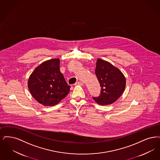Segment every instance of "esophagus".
Listing matches in <instances>:
<instances>
[{
	"mask_svg": "<svg viewBox=\"0 0 160 160\" xmlns=\"http://www.w3.org/2000/svg\"><path fill=\"white\" fill-rule=\"evenodd\" d=\"M75 85H83V83L82 82H81V81H78V82L75 83Z\"/></svg>",
	"mask_w": 160,
	"mask_h": 160,
	"instance_id": "obj_1",
	"label": "esophagus"
}]
</instances>
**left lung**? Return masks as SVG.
I'll return each mask as SVG.
<instances>
[{"label": "left lung", "instance_id": "8db88e82", "mask_svg": "<svg viewBox=\"0 0 160 160\" xmlns=\"http://www.w3.org/2000/svg\"><path fill=\"white\" fill-rule=\"evenodd\" d=\"M95 73L102 88L100 96L92 98L100 105L112 104L125 90L124 75L111 63L100 58L97 60Z\"/></svg>", "mask_w": 160, "mask_h": 160}]
</instances>
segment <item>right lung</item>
Returning <instances> with one entry per match:
<instances>
[{
	"label": "right lung",
	"instance_id": "obj_1",
	"mask_svg": "<svg viewBox=\"0 0 160 160\" xmlns=\"http://www.w3.org/2000/svg\"><path fill=\"white\" fill-rule=\"evenodd\" d=\"M28 88L32 96L44 106L58 104L69 92L68 85L60 70V60L44 62L35 68L29 77Z\"/></svg>",
	"mask_w": 160,
	"mask_h": 160
}]
</instances>
